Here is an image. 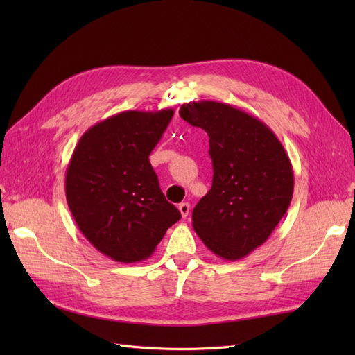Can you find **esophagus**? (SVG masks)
<instances>
[{"instance_id": "obj_1", "label": "esophagus", "mask_w": 355, "mask_h": 355, "mask_svg": "<svg viewBox=\"0 0 355 355\" xmlns=\"http://www.w3.org/2000/svg\"><path fill=\"white\" fill-rule=\"evenodd\" d=\"M189 210H191L189 202H180L179 204V211L182 214V218H187L188 214H189Z\"/></svg>"}]
</instances>
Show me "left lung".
Instances as JSON below:
<instances>
[{"mask_svg": "<svg viewBox=\"0 0 355 355\" xmlns=\"http://www.w3.org/2000/svg\"><path fill=\"white\" fill-rule=\"evenodd\" d=\"M179 115L209 135L213 163V184L192 210V227L214 254L239 261L268 240L287 211L292 163L270 127L232 105L189 102Z\"/></svg>", "mask_w": 355, "mask_h": 355, "instance_id": "left-lung-1", "label": "left lung"}]
</instances>
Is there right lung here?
Returning <instances> with one entry per match:
<instances>
[{"mask_svg": "<svg viewBox=\"0 0 355 355\" xmlns=\"http://www.w3.org/2000/svg\"><path fill=\"white\" fill-rule=\"evenodd\" d=\"M173 112L115 114L92 125L72 153L65 178L69 210L84 237L116 262L148 259L180 219L149 163Z\"/></svg>", "mask_w": 355, "mask_h": 355, "instance_id": "obj_1", "label": "right lung"}]
</instances>
